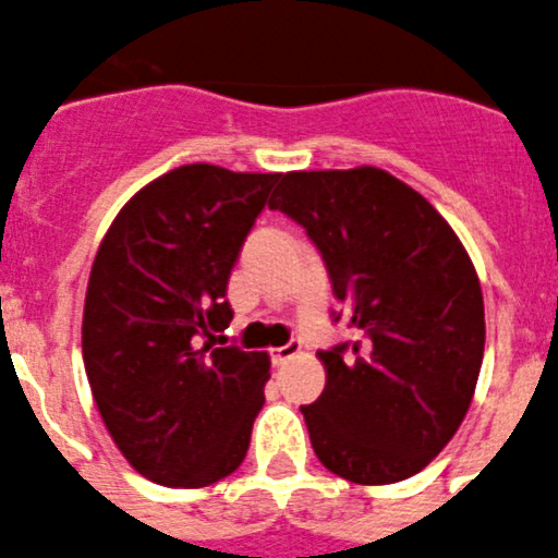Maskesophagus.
<instances>
[{
    "label": "esophagus",
    "instance_id": "1",
    "mask_svg": "<svg viewBox=\"0 0 558 558\" xmlns=\"http://www.w3.org/2000/svg\"><path fill=\"white\" fill-rule=\"evenodd\" d=\"M300 344L298 341H289V344H283V348H278V350H272V364L275 366H283V364H289L291 359H294V355H300Z\"/></svg>",
    "mask_w": 558,
    "mask_h": 558
}]
</instances>
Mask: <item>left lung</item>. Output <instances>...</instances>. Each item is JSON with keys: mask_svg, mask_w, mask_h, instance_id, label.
Masks as SVG:
<instances>
[{"mask_svg": "<svg viewBox=\"0 0 558 558\" xmlns=\"http://www.w3.org/2000/svg\"><path fill=\"white\" fill-rule=\"evenodd\" d=\"M269 208L303 225L359 333L316 353L328 380L300 405L316 459L353 484L411 478L473 403L486 339L473 260L439 210L384 169L286 172Z\"/></svg>", "mask_w": 558, "mask_h": 558, "instance_id": "left-lung-1", "label": "left lung"}]
</instances>
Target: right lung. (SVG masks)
Instances as JSON below:
<instances>
[{
	"instance_id": "obj_1",
	"label": "right lung",
	"mask_w": 558,
	"mask_h": 558,
	"mask_svg": "<svg viewBox=\"0 0 558 558\" xmlns=\"http://www.w3.org/2000/svg\"><path fill=\"white\" fill-rule=\"evenodd\" d=\"M280 174L189 163L124 203L94 258L83 361L110 439L160 486L239 470L264 405L269 355L214 348L228 278Z\"/></svg>"
}]
</instances>
